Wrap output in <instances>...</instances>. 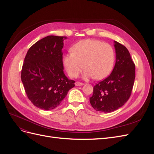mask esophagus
<instances>
[{
    "mask_svg": "<svg viewBox=\"0 0 154 154\" xmlns=\"http://www.w3.org/2000/svg\"><path fill=\"white\" fill-rule=\"evenodd\" d=\"M83 85V83L82 82H75V85L76 86H82Z\"/></svg>",
    "mask_w": 154,
    "mask_h": 154,
    "instance_id": "1",
    "label": "esophagus"
}]
</instances>
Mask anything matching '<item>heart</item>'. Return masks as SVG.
Wrapping results in <instances>:
<instances>
[{"label":"heart","mask_w":154,"mask_h":154,"mask_svg":"<svg viewBox=\"0 0 154 154\" xmlns=\"http://www.w3.org/2000/svg\"><path fill=\"white\" fill-rule=\"evenodd\" d=\"M72 53L63 57V62L71 78H76L83 68L85 79L101 80L111 72L114 67L115 54L112 46L103 42L86 39L78 42L72 47Z\"/></svg>","instance_id":"1"}]
</instances>
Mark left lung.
I'll return each instance as SVG.
<instances>
[{
    "label": "left lung",
    "mask_w": 154,
    "mask_h": 154,
    "mask_svg": "<svg viewBox=\"0 0 154 154\" xmlns=\"http://www.w3.org/2000/svg\"><path fill=\"white\" fill-rule=\"evenodd\" d=\"M116 61L110 75L94 87L90 103L96 111L109 113L122 107L132 94L135 64L125 46L114 41Z\"/></svg>",
    "instance_id": "left-lung-1"
}]
</instances>
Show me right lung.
Instances as JSON below:
<instances>
[{
    "label": "right lung",
    "mask_w": 154,
    "mask_h": 154,
    "mask_svg": "<svg viewBox=\"0 0 154 154\" xmlns=\"http://www.w3.org/2000/svg\"><path fill=\"white\" fill-rule=\"evenodd\" d=\"M66 36L50 35L29 49L21 71L28 99L35 106L49 110L61 103L74 87L63 72L62 49Z\"/></svg>",
    "instance_id": "add662e5"
}]
</instances>
